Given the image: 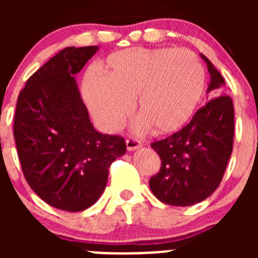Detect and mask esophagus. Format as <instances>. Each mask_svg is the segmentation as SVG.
<instances>
[{
    "mask_svg": "<svg viewBox=\"0 0 258 258\" xmlns=\"http://www.w3.org/2000/svg\"><path fill=\"white\" fill-rule=\"evenodd\" d=\"M141 145H142L141 142H140L137 139H134V137H128V139L126 140V146L128 151H135L136 148L141 147Z\"/></svg>",
    "mask_w": 258,
    "mask_h": 258,
    "instance_id": "1",
    "label": "esophagus"
}]
</instances>
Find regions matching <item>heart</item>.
Wrapping results in <instances>:
<instances>
[{
    "mask_svg": "<svg viewBox=\"0 0 258 258\" xmlns=\"http://www.w3.org/2000/svg\"><path fill=\"white\" fill-rule=\"evenodd\" d=\"M90 74L83 95L96 121L106 131H117L134 108L140 128L152 126L158 134L183 127L196 111L206 87V71L187 48H128L110 54Z\"/></svg>",
    "mask_w": 258,
    "mask_h": 258,
    "instance_id": "obj_1",
    "label": "heart"
}]
</instances>
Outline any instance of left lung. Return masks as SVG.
<instances>
[{
  "mask_svg": "<svg viewBox=\"0 0 258 258\" xmlns=\"http://www.w3.org/2000/svg\"><path fill=\"white\" fill-rule=\"evenodd\" d=\"M206 61L210 72L207 93L225 87L222 75ZM235 111L228 95L212 97L191 121L151 147L161 158L158 173L150 178L152 194L171 206H192L204 201L220 186L232 153Z\"/></svg>",
  "mask_w": 258,
  "mask_h": 258,
  "instance_id": "8db88e82",
  "label": "left lung"
}]
</instances>
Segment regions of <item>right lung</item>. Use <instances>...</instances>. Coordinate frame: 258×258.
Segmentation results:
<instances>
[{
	"instance_id": "add662e5",
	"label": "right lung",
	"mask_w": 258,
	"mask_h": 258,
	"mask_svg": "<svg viewBox=\"0 0 258 258\" xmlns=\"http://www.w3.org/2000/svg\"><path fill=\"white\" fill-rule=\"evenodd\" d=\"M97 46L66 47L48 59L18 95L14 136L23 176L49 206L79 212L105 189L108 167L126 153L124 139L93 128L74 75Z\"/></svg>"
}]
</instances>
